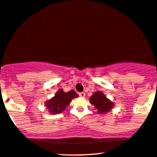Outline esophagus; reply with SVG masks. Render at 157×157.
Here are the masks:
<instances>
[{
	"mask_svg": "<svg viewBox=\"0 0 157 157\" xmlns=\"http://www.w3.org/2000/svg\"><path fill=\"white\" fill-rule=\"evenodd\" d=\"M79 95H80V97L84 98L85 96V93H84V92H82V93H79Z\"/></svg>",
	"mask_w": 157,
	"mask_h": 157,
	"instance_id": "34e87169",
	"label": "esophagus"
}]
</instances>
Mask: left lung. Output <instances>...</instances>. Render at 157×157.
<instances>
[{"label":"left lung","instance_id":"8db88e82","mask_svg":"<svg viewBox=\"0 0 157 157\" xmlns=\"http://www.w3.org/2000/svg\"><path fill=\"white\" fill-rule=\"evenodd\" d=\"M90 103L95 106L98 112L100 114L107 113L113 108L114 103L106 98L102 92L97 91L93 93L90 98Z\"/></svg>","mask_w":157,"mask_h":157}]
</instances>
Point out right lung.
Listing matches in <instances>:
<instances>
[{"label":"right lung","mask_w":157,"mask_h":157,"mask_svg":"<svg viewBox=\"0 0 157 157\" xmlns=\"http://www.w3.org/2000/svg\"><path fill=\"white\" fill-rule=\"evenodd\" d=\"M78 97L74 90L64 92L60 89L56 93L55 95L45 103L46 107L52 114H58L64 111L66 107L70 105L72 99Z\"/></svg>","instance_id":"add662e5"}]
</instances>
